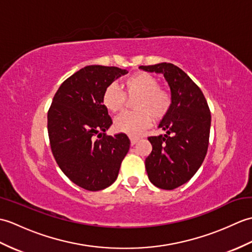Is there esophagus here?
I'll list each match as a JSON object with an SVG mask.
<instances>
[{
	"mask_svg": "<svg viewBox=\"0 0 252 252\" xmlns=\"http://www.w3.org/2000/svg\"><path fill=\"white\" fill-rule=\"evenodd\" d=\"M138 140H140V138H138V137H133V136L130 137V141H131L132 145H134V144H136L138 142Z\"/></svg>",
	"mask_w": 252,
	"mask_h": 252,
	"instance_id": "esophagus-1",
	"label": "esophagus"
}]
</instances>
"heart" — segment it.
I'll return each mask as SVG.
<instances>
[{
	"mask_svg": "<svg viewBox=\"0 0 252 252\" xmlns=\"http://www.w3.org/2000/svg\"><path fill=\"white\" fill-rule=\"evenodd\" d=\"M122 88L129 96H137L133 107L136 111L125 112L115 121L118 131L131 136H137L151 126L152 116L155 119H161L170 110L171 95L159 87L158 80L147 72H136L126 78ZM103 105L105 108L117 114L126 104V96L116 84H110L104 91Z\"/></svg>",
	"mask_w": 252,
	"mask_h": 252,
	"instance_id": "obj_1",
	"label": "heart"
}]
</instances>
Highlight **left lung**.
Returning a JSON list of instances; mask_svg holds the SVG:
<instances>
[{"mask_svg": "<svg viewBox=\"0 0 252 252\" xmlns=\"http://www.w3.org/2000/svg\"><path fill=\"white\" fill-rule=\"evenodd\" d=\"M140 68L161 73L170 87L172 103L158 126L165 134L148 137L153 151L145 160V167L155 186L174 189L194 176L206 157L210 110L201 90L181 68L170 63Z\"/></svg>", "mask_w": 252, "mask_h": 252, "instance_id": "8db88e82", "label": "left lung"}]
</instances>
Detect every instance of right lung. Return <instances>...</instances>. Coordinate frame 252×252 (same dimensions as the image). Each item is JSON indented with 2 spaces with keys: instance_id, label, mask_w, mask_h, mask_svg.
<instances>
[{
  "instance_id": "right-lung-1",
  "label": "right lung",
  "mask_w": 252,
  "mask_h": 252,
  "mask_svg": "<svg viewBox=\"0 0 252 252\" xmlns=\"http://www.w3.org/2000/svg\"><path fill=\"white\" fill-rule=\"evenodd\" d=\"M126 72L99 65L80 69L62 83L47 112V131L58 167L87 190H101L114 183L129 152L130 140L125 133L106 135L112 120L101 101L105 89Z\"/></svg>"
}]
</instances>
